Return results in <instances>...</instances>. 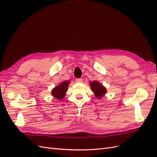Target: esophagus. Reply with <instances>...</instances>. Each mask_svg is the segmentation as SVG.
<instances>
[{
    "label": "esophagus",
    "instance_id": "obj_1",
    "mask_svg": "<svg viewBox=\"0 0 157 157\" xmlns=\"http://www.w3.org/2000/svg\"><path fill=\"white\" fill-rule=\"evenodd\" d=\"M83 81V79L82 78H77V79H76V82H82Z\"/></svg>",
    "mask_w": 157,
    "mask_h": 157
}]
</instances>
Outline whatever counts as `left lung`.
<instances>
[{
	"mask_svg": "<svg viewBox=\"0 0 157 157\" xmlns=\"http://www.w3.org/2000/svg\"><path fill=\"white\" fill-rule=\"evenodd\" d=\"M90 85L92 90L94 92L95 96L98 98H101L107 92L106 88L103 86L102 84L98 82L96 80L90 82Z\"/></svg>",
	"mask_w": 157,
	"mask_h": 157,
	"instance_id": "left-lung-1",
	"label": "left lung"
}]
</instances>
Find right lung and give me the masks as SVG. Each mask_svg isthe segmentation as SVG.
I'll list each match as a JSON object with an SVG mask.
<instances>
[{
    "instance_id": "add662e5",
    "label": "right lung",
    "mask_w": 157,
    "mask_h": 157,
    "mask_svg": "<svg viewBox=\"0 0 157 157\" xmlns=\"http://www.w3.org/2000/svg\"><path fill=\"white\" fill-rule=\"evenodd\" d=\"M70 82L66 80L59 84L58 86H56L52 90V95L57 99H62L65 96V93L67 91V88Z\"/></svg>"
}]
</instances>
